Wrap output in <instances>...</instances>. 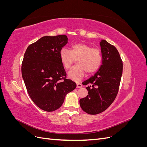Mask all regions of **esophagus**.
<instances>
[{
	"label": "esophagus",
	"instance_id": "34e87169",
	"mask_svg": "<svg viewBox=\"0 0 147 147\" xmlns=\"http://www.w3.org/2000/svg\"><path fill=\"white\" fill-rule=\"evenodd\" d=\"M83 86L81 83H77V88H80Z\"/></svg>",
	"mask_w": 147,
	"mask_h": 147
}]
</instances>
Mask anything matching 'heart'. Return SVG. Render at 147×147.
Listing matches in <instances>:
<instances>
[{
	"label": "heart",
	"mask_w": 147,
	"mask_h": 147,
	"mask_svg": "<svg viewBox=\"0 0 147 147\" xmlns=\"http://www.w3.org/2000/svg\"><path fill=\"white\" fill-rule=\"evenodd\" d=\"M59 58L63 67L69 69L75 60L77 66L74 67L67 72L69 78L74 81H80L86 72L92 74L99 69L102 61V56L98 48H92L84 43H77L71 47L70 50L62 48L59 52Z\"/></svg>",
	"instance_id": "heart-1"
}]
</instances>
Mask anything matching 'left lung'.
<instances>
[{"instance_id": "left-lung-1", "label": "left lung", "mask_w": 147, "mask_h": 147, "mask_svg": "<svg viewBox=\"0 0 147 147\" xmlns=\"http://www.w3.org/2000/svg\"><path fill=\"white\" fill-rule=\"evenodd\" d=\"M100 47L102 56V65L97 72L84 81L88 95L80 100L82 110L90 115L104 112L116 97L123 73V63L117 49L105 40Z\"/></svg>"}]
</instances>
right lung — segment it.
<instances>
[{
  "mask_svg": "<svg viewBox=\"0 0 147 147\" xmlns=\"http://www.w3.org/2000/svg\"><path fill=\"white\" fill-rule=\"evenodd\" d=\"M68 43L65 35L44 36L26 50L21 73L28 94L34 104L46 112H53L63 105L65 97L76 88L66 79L59 52Z\"/></svg>",
  "mask_w": 147,
  "mask_h": 147,
  "instance_id": "add662e5",
  "label": "right lung"
}]
</instances>
